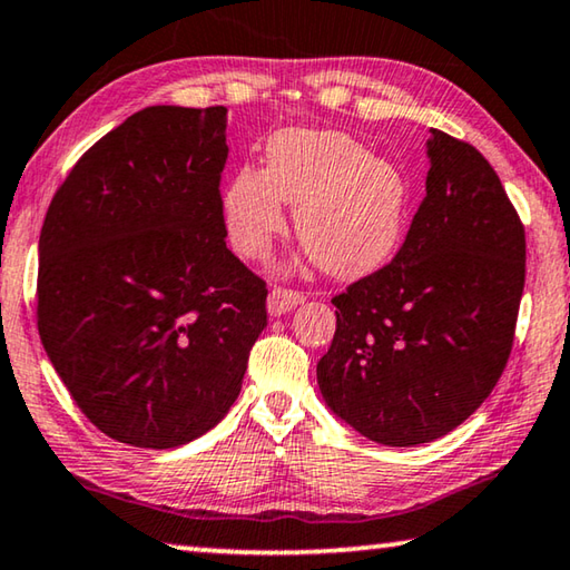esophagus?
Returning <instances> with one entry per match:
<instances>
[{
	"label": "esophagus",
	"instance_id": "1",
	"mask_svg": "<svg viewBox=\"0 0 570 570\" xmlns=\"http://www.w3.org/2000/svg\"><path fill=\"white\" fill-rule=\"evenodd\" d=\"M304 302V294L299 288H286V286H274L268 294V312L278 317V314L292 312L296 304Z\"/></svg>",
	"mask_w": 570,
	"mask_h": 570
}]
</instances>
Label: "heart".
Returning a JSON list of instances; mask_svg holds the SVG:
<instances>
[{"mask_svg":"<svg viewBox=\"0 0 570 570\" xmlns=\"http://www.w3.org/2000/svg\"><path fill=\"white\" fill-rule=\"evenodd\" d=\"M282 200L296 205V236L317 264L352 278L399 248L411 185L350 134L284 129L266 144L264 171H236L223 195L225 230L243 258L264 261L286 230Z\"/></svg>","mask_w":570,"mask_h":570,"instance_id":"obj_1","label":"heart"}]
</instances>
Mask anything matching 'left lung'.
<instances>
[{
  "mask_svg": "<svg viewBox=\"0 0 570 570\" xmlns=\"http://www.w3.org/2000/svg\"><path fill=\"white\" fill-rule=\"evenodd\" d=\"M426 197L403 246L332 304L317 365L330 409L370 441L415 446L454 431L508 365L525 286V228L472 144L431 129Z\"/></svg>",
  "mask_w": 570,
  "mask_h": 570,
  "instance_id": "8db88e82",
  "label": "left lung"
}]
</instances>
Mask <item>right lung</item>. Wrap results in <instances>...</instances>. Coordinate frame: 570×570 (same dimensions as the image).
<instances>
[{
  "label": "right lung",
  "mask_w": 570,
  "mask_h": 570,
  "mask_svg": "<svg viewBox=\"0 0 570 570\" xmlns=\"http://www.w3.org/2000/svg\"><path fill=\"white\" fill-rule=\"evenodd\" d=\"M225 106H149L98 139L40 230L38 332L86 419L171 449L238 399L268 288L225 246Z\"/></svg>",
  "instance_id": "obj_1"
}]
</instances>
